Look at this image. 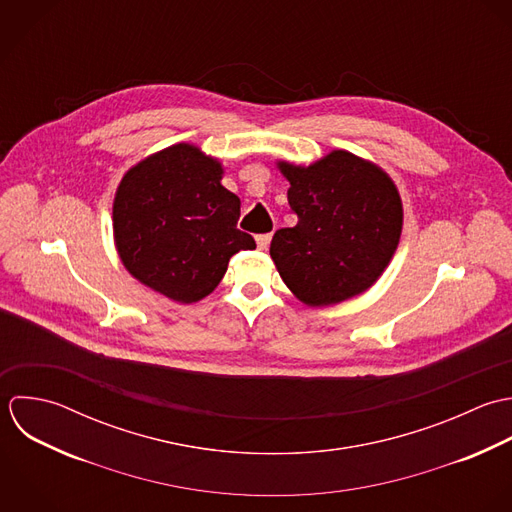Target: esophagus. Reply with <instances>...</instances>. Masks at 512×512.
Listing matches in <instances>:
<instances>
[{
	"mask_svg": "<svg viewBox=\"0 0 512 512\" xmlns=\"http://www.w3.org/2000/svg\"><path fill=\"white\" fill-rule=\"evenodd\" d=\"M270 240H272V234H260V236H256V244H258L260 250H266L268 244H270Z\"/></svg>",
	"mask_w": 512,
	"mask_h": 512,
	"instance_id": "34e87169",
	"label": "esophagus"
}]
</instances>
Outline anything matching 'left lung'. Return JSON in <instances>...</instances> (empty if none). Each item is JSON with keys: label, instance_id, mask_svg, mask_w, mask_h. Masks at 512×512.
Listing matches in <instances>:
<instances>
[{"label": "left lung", "instance_id": "obj_1", "mask_svg": "<svg viewBox=\"0 0 512 512\" xmlns=\"http://www.w3.org/2000/svg\"><path fill=\"white\" fill-rule=\"evenodd\" d=\"M290 182L294 228L274 234L270 256L290 292L312 308L367 292L401 238L403 204L391 176L336 149L304 167L278 161Z\"/></svg>", "mask_w": 512, "mask_h": 512}]
</instances>
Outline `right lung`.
Segmentation results:
<instances>
[{"label": "right lung", "instance_id": "right-lung-1", "mask_svg": "<svg viewBox=\"0 0 512 512\" xmlns=\"http://www.w3.org/2000/svg\"><path fill=\"white\" fill-rule=\"evenodd\" d=\"M218 159L176 143L121 178L113 200L115 248L127 272L172 302L206 298L230 258L254 250L236 228L240 198L222 186Z\"/></svg>", "mask_w": 512, "mask_h": 512}]
</instances>
